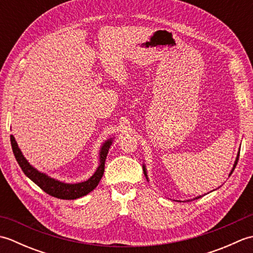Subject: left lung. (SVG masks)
I'll return each instance as SVG.
<instances>
[{"label": "left lung", "instance_id": "8db88e82", "mask_svg": "<svg viewBox=\"0 0 253 253\" xmlns=\"http://www.w3.org/2000/svg\"><path fill=\"white\" fill-rule=\"evenodd\" d=\"M238 160H239V152H238V155H237V159H236V161H235V164H234V168H233V169H232V171H230V174H229V176L233 174V171H234V169H235V168H236V165H237V163H238ZM143 171H144V175L147 176V171H146V168H144L143 166ZM148 179V178H147ZM200 198V196L199 197H197V198H195V199H199Z\"/></svg>", "mask_w": 253, "mask_h": 253}]
</instances>
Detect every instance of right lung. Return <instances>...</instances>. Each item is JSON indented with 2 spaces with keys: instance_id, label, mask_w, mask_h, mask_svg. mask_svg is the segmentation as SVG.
Listing matches in <instances>:
<instances>
[{
  "instance_id": "obj_1",
  "label": "right lung",
  "mask_w": 253,
  "mask_h": 253,
  "mask_svg": "<svg viewBox=\"0 0 253 253\" xmlns=\"http://www.w3.org/2000/svg\"><path fill=\"white\" fill-rule=\"evenodd\" d=\"M10 143H12V149L16 161H17L27 177H29L36 185L39 186L47 195L58 199H64V200H74V199L88 195L89 192L92 191L98 186L104 173L105 159L112 144V139H109V140L105 141L101 148L100 166L95 170V173L87 181L79 182V184H64V182L53 179L43 173H40V171H38L36 169L32 168L28 163V161L24 158L14 136H10Z\"/></svg>"
}]
</instances>
